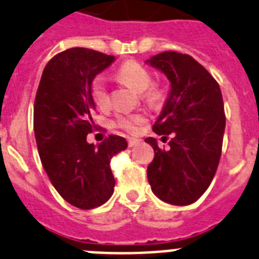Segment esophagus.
I'll return each mask as SVG.
<instances>
[{
    "label": "esophagus",
    "mask_w": 259,
    "mask_h": 259,
    "mask_svg": "<svg viewBox=\"0 0 259 259\" xmlns=\"http://www.w3.org/2000/svg\"><path fill=\"white\" fill-rule=\"evenodd\" d=\"M139 139H135V138H128V147H135V145L139 143Z\"/></svg>",
    "instance_id": "34e87169"
}]
</instances>
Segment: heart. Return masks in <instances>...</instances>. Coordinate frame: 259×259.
I'll list each match as a JSON object with an SVG mask.
<instances>
[{
    "label": "heart",
    "mask_w": 259,
    "mask_h": 259,
    "mask_svg": "<svg viewBox=\"0 0 259 259\" xmlns=\"http://www.w3.org/2000/svg\"><path fill=\"white\" fill-rule=\"evenodd\" d=\"M118 77L127 83L135 92L141 93V97L149 103H157L162 98V92L157 85H151V73L138 61H125L119 68ZM90 96L93 101L99 107H106L108 103L106 78L103 76H97L90 83ZM143 121V116L139 114H118L114 119L116 127L125 130L128 132H136L139 124Z\"/></svg>",
    "instance_id": "b5f03b06"
}]
</instances>
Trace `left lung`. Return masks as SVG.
<instances>
[{
  "instance_id": "left-lung-1",
  "label": "left lung",
  "mask_w": 259,
  "mask_h": 259,
  "mask_svg": "<svg viewBox=\"0 0 259 259\" xmlns=\"http://www.w3.org/2000/svg\"><path fill=\"white\" fill-rule=\"evenodd\" d=\"M170 81V92L153 131L169 141L166 151L156 139L148 181L154 195L174 205L196 202L211 185L222 156L225 130L220 86L204 66L186 54L166 51L145 61Z\"/></svg>"
}]
</instances>
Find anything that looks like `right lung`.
<instances>
[{"mask_svg":"<svg viewBox=\"0 0 259 259\" xmlns=\"http://www.w3.org/2000/svg\"><path fill=\"white\" fill-rule=\"evenodd\" d=\"M115 57L88 48H69L48 61L34 105L37 151L51 183L66 202L81 209L102 205L114 193L110 162L127 148L110 135L96 147L86 141L96 130L90 96L93 78Z\"/></svg>","mask_w":259,"mask_h":259,"instance_id":"1","label":"right lung"}]
</instances>
